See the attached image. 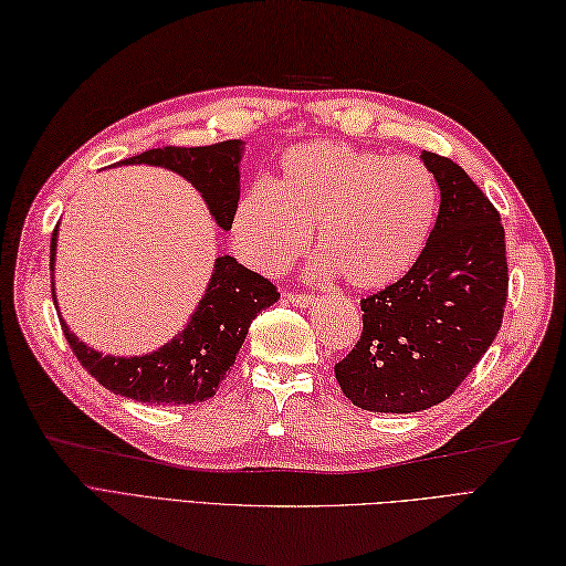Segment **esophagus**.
I'll return each instance as SVG.
<instances>
[{"instance_id": "1", "label": "esophagus", "mask_w": 566, "mask_h": 566, "mask_svg": "<svg viewBox=\"0 0 566 566\" xmlns=\"http://www.w3.org/2000/svg\"><path fill=\"white\" fill-rule=\"evenodd\" d=\"M286 301L294 303L298 308H306L315 301V294H306V292H286Z\"/></svg>"}]
</instances>
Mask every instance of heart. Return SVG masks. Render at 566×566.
<instances>
[{"instance_id":"1","label":"heart","mask_w":566,"mask_h":566,"mask_svg":"<svg viewBox=\"0 0 566 566\" xmlns=\"http://www.w3.org/2000/svg\"><path fill=\"white\" fill-rule=\"evenodd\" d=\"M438 206V179L421 159L317 140L282 157L274 186L245 191L234 231L258 268L282 270L317 229L321 272L380 289L413 268Z\"/></svg>"}]
</instances>
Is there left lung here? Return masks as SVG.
Returning a JSON list of instances; mask_svg holds the SVG:
<instances>
[{
    "mask_svg": "<svg viewBox=\"0 0 566 566\" xmlns=\"http://www.w3.org/2000/svg\"><path fill=\"white\" fill-rule=\"evenodd\" d=\"M440 212L413 268L360 298L364 332L335 366L354 407L413 413L452 397L497 337L510 292L500 212L457 163L423 150Z\"/></svg>",
    "mask_w": 566,
    "mask_h": 566,
    "instance_id": "obj_1",
    "label": "left lung"
}]
</instances>
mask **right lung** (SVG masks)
I'll return each mask as SVG.
<instances>
[{"mask_svg": "<svg viewBox=\"0 0 566 566\" xmlns=\"http://www.w3.org/2000/svg\"><path fill=\"white\" fill-rule=\"evenodd\" d=\"M239 159L241 143L222 140L202 148H153L124 159V165H157L179 171L206 198L217 224L231 229L239 208ZM54 249L56 227L50 243V270H54ZM277 298V286L263 274L243 268L231 255H220L191 323L163 349L148 356L114 358L78 342L64 321L62 329L81 366L114 395L159 407H186L214 397L217 387L234 366L253 317Z\"/></svg>", "mask_w": 566, "mask_h": 566, "instance_id": "add662e5", "label": "right lung"}]
</instances>
